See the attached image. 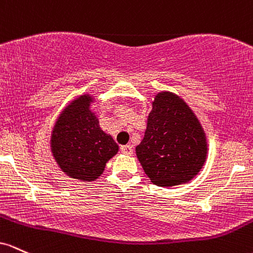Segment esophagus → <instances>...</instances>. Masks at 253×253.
I'll return each instance as SVG.
<instances>
[{
    "mask_svg": "<svg viewBox=\"0 0 253 253\" xmlns=\"http://www.w3.org/2000/svg\"><path fill=\"white\" fill-rule=\"evenodd\" d=\"M121 152L126 155H131L132 154V147L130 144H126V146L121 147Z\"/></svg>",
    "mask_w": 253,
    "mask_h": 253,
    "instance_id": "34e87169",
    "label": "esophagus"
}]
</instances>
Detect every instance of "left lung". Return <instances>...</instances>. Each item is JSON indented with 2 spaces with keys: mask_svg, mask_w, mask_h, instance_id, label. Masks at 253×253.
<instances>
[{
  "mask_svg": "<svg viewBox=\"0 0 253 253\" xmlns=\"http://www.w3.org/2000/svg\"><path fill=\"white\" fill-rule=\"evenodd\" d=\"M208 142L200 121L177 94L163 90L152 101L143 140L136 155L153 184L189 183L206 164Z\"/></svg>",
  "mask_w": 253,
  "mask_h": 253,
  "instance_id": "1",
  "label": "left lung"
}]
</instances>
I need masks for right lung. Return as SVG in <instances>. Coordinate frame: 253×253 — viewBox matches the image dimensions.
<instances>
[{
    "mask_svg": "<svg viewBox=\"0 0 253 253\" xmlns=\"http://www.w3.org/2000/svg\"><path fill=\"white\" fill-rule=\"evenodd\" d=\"M94 101L87 93L79 95L59 113L51 131L50 148L58 167L81 181L98 179L107 161L118 153L112 136L99 126L92 110Z\"/></svg>",
    "mask_w": 253,
    "mask_h": 253,
    "instance_id": "right-lung-1",
    "label": "right lung"
}]
</instances>
